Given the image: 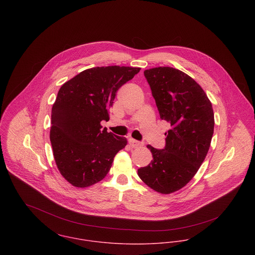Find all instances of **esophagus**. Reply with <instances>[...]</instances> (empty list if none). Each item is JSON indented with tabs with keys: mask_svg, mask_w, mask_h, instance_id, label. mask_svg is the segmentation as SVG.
Returning <instances> with one entry per match:
<instances>
[{
	"mask_svg": "<svg viewBox=\"0 0 255 255\" xmlns=\"http://www.w3.org/2000/svg\"><path fill=\"white\" fill-rule=\"evenodd\" d=\"M128 143L132 148H137V147L142 146V142H139V141H137V140H135L133 138H128Z\"/></svg>",
	"mask_w": 255,
	"mask_h": 255,
	"instance_id": "esophagus-1",
	"label": "esophagus"
}]
</instances>
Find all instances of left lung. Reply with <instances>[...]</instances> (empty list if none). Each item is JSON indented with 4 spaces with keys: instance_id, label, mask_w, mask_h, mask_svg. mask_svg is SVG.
Wrapping results in <instances>:
<instances>
[{
    "instance_id": "obj_1",
    "label": "left lung",
    "mask_w": 255,
    "mask_h": 255,
    "mask_svg": "<svg viewBox=\"0 0 255 255\" xmlns=\"http://www.w3.org/2000/svg\"><path fill=\"white\" fill-rule=\"evenodd\" d=\"M160 118L171 124L164 149H150L153 160L137 174L150 188L169 194L182 188L203 163L214 132V113L201 86L170 67L144 71Z\"/></svg>"
}]
</instances>
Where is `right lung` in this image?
Returning <instances> with one entry per match:
<instances>
[{
    "label": "right lung",
    "mask_w": 255,
    "mask_h": 255,
    "mask_svg": "<svg viewBox=\"0 0 255 255\" xmlns=\"http://www.w3.org/2000/svg\"><path fill=\"white\" fill-rule=\"evenodd\" d=\"M140 68L96 67L65 82L52 107L50 140L61 175L76 187L102 181L128 141L102 129L118 89Z\"/></svg>",
    "instance_id": "add662e5"
}]
</instances>
